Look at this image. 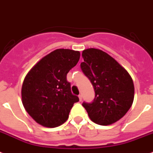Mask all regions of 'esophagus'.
Masks as SVG:
<instances>
[{"label": "esophagus", "mask_w": 153, "mask_h": 153, "mask_svg": "<svg viewBox=\"0 0 153 153\" xmlns=\"http://www.w3.org/2000/svg\"><path fill=\"white\" fill-rule=\"evenodd\" d=\"M78 97H79L80 101H82V94H79V95H78Z\"/></svg>", "instance_id": "obj_1"}]
</instances>
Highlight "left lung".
Instances as JSON below:
<instances>
[{"label":"left lung","mask_w":153,"mask_h":153,"mask_svg":"<svg viewBox=\"0 0 153 153\" xmlns=\"http://www.w3.org/2000/svg\"><path fill=\"white\" fill-rule=\"evenodd\" d=\"M82 57L81 68L95 91L93 102H84L82 106L95 123L112 124L123 117L133 104V79L123 67L102 50L85 49Z\"/></svg>","instance_id":"obj_1"}]
</instances>
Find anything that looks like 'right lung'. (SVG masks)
<instances>
[{
	"mask_svg": "<svg viewBox=\"0 0 153 153\" xmlns=\"http://www.w3.org/2000/svg\"><path fill=\"white\" fill-rule=\"evenodd\" d=\"M79 59L78 51L56 49L26 75L21 89L22 103L36 123L53 128L68 120L71 107L79 98L71 93L66 76Z\"/></svg>",
	"mask_w": 153,
	"mask_h": 153,
	"instance_id": "obj_1",
	"label": "right lung"
}]
</instances>
